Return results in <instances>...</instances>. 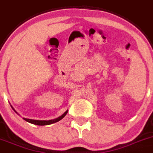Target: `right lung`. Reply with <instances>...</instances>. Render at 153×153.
I'll return each instance as SVG.
<instances>
[{
    "label": "right lung",
    "instance_id": "add662e5",
    "mask_svg": "<svg viewBox=\"0 0 153 153\" xmlns=\"http://www.w3.org/2000/svg\"><path fill=\"white\" fill-rule=\"evenodd\" d=\"M13 108V107H12ZM13 109L14 110V109L13 108ZM15 111V110H14ZM16 112V111H15ZM67 112H68V111H66V112H65L64 114H62L61 116H59V118H55V119H53V120H49V121H39V120H34V119H28V118H23V119L25 120V121H26V122H29V123H31L33 124V125H51V124H53V123H56V122H59V121H60L62 118H63L64 117H65V115H66ZM17 113V112H16Z\"/></svg>",
    "mask_w": 153,
    "mask_h": 153
}]
</instances>
